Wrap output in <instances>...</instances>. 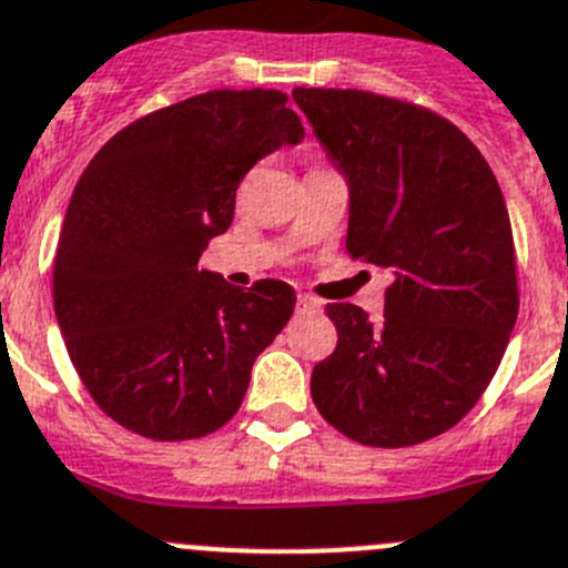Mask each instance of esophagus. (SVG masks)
<instances>
[{
    "instance_id": "esophagus-1",
    "label": "esophagus",
    "mask_w": 568,
    "mask_h": 568,
    "mask_svg": "<svg viewBox=\"0 0 568 568\" xmlns=\"http://www.w3.org/2000/svg\"><path fill=\"white\" fill-rule=\"evenodd\" d=\"M321 301L318 298H312V295H298V310L301 312H318L321 310Z\"/></svg>"
}]
</instances>
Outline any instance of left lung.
I'll return each mask as SVG.
<instances>
[{"label":"left lung","mask_w":568,"mask_h":568,"mask_svg":"<svg viewBox=\"0 0 568 568\" xmlns=\"http://www.w3.org/2000/svg\"><path fill=\"white\" fill-rule=\"evenodd\" d=\"M293 98L348 180V256L392 275L377 321L326 304L337 346L312 368V399L361 445L434 439L481 399L518 318L496 174L459 126L414 101L312 87Z\"/></svg>","instance_id":"left-lung-1"}]
</instances>
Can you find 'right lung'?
Segmentation results:
<instances>
[{"label":"right lung","instance_id":"1","mask_svg":"<svg viewBox=\"0 0 568 568\" xmlns=\"http://www.w3.org/2000/svg\"><path fill=\"white\" fill-rule=\"evenodd\" d=\"M278 90H211L143 114L72 191L53 306L78 377L132 434L185 442L231 423L250 368L295 310V290H250L200 270L264 154L304 138Z\"/></svg>","mask_w":568,"mask_h":568}]
</instances>
